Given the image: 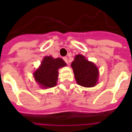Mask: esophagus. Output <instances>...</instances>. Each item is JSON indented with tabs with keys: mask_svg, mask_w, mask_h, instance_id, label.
<instances>
[{
	"mask_svg": "<svg viewBox=\"0 0 132 132\" xmlns=\"http://www.w3.org/2000/svg\"><path fill=\"white\" fill-rule=\"evenodd\" d=\"M63 59H64V62H66V64H68V58L66 57H64V58H63Z\"/></svg>",
	"mask_w": 132,
	"mask_h": 132,
	"instance_id": "1",
	"label": "esophagus"
}]
</instances>
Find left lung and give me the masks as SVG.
I'll use <instances>...</instances> for the list:
<instances>
[{
    "mask_svg": "<svg viewBox=\"0 0 132 132\" xmlns=\"http://www.w3.org/2000/svg\"><path fill=\"white\" fill-rule=\"evenodd\" d=\"M71 67L77 84L87 88L96 86L99 73L97 66L93 62H89L82 55H77Z\"/></svg>",
    "mask_w": 132,
    "mask_h": 132,
    "instance_id": "8db88e82",
    "label": "left lung"
}]
</instances>
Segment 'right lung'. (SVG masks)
Instances as JSON below:
<instances>
[{"instance_id": "add662e5", "label": "right lung", "mask_w": 132, "mask_h": 132, "mask_svg": "<svg viewBox=\"0 0 132 132\" xmlns=\"http://www.w3.org/2000/svg\"><path fill=\"white\" fill-rule=\"evenodd\" d=\"M66 66V62L61 58L46 56L40 67L34 72V79L41 88H53L57 85L58 69Z\"/></svg>"}]
</instances>
